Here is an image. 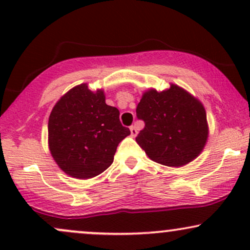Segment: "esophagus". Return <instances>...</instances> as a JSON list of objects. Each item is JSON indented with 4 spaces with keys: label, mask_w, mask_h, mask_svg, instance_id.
I'll return each instance as SVG.
<instances>
[{
    "label": "esophagus",
    "mask_w": 250,
    "mask_h": 250,
    "mask_svg": "<svg viewBox=\"0 0 250 250\" xmlns=\"http://www.w3.org/2000/svg\"><path fill=\"white\" fill-rule=\"evenodd\" d=\"M130 135L133 137H135L137 135V128L135 127V125H131V127H130Z\"/></svg>",
    "instance_id": "34e87169"
}]
</instances>
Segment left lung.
<instances>
[{"instance_id": "1", "label": "left lung", "mask_w": 250, "mask_h": 250, "mask_svg": "<svg viewBox=\"0 0 250 250\" xmlns=\"http://www.w3.org/2000/svg\"><path fill=\"white\" fill-rule=\"evenodd\" d=\"M169 84L161 91H143L136 113L146 125L136 142L154 162L179 168L202 153L209 125L202 102L180 85Z\"/></svg>"}]
</instances>
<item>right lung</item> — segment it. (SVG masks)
<instances>
[{
  "label": "right lung",
  "mask_w": 250,
  "mask_h": 250,
  "mask_svg": "<svg viewBox=\"0 0 250 250\" xmlns=\"http://www.w3.org/2000/svg\"><path fill=\"white\" fill-rule=\"evenodd\" d=\"M130 130L120 111L105 103L103 89L81 83L55 103L48 122V147L62 171L74 179L95 177L114 161L116 148Z\"/></svg>",
  "instance_id": "1"
}]
</instances>
